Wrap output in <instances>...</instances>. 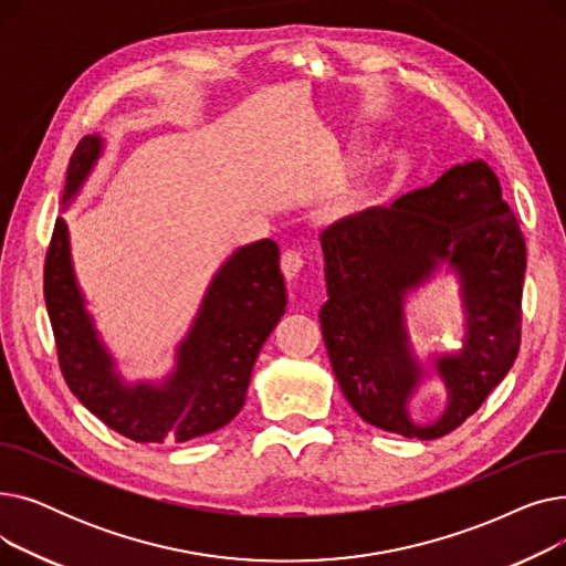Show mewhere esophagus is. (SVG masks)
I'll return each mask as SVG.
<instances>
[{"mask_svg":"<svg viewBox=\"0 0 566 566\" xmlns=\"http://www.w3.org/2000/svg\"><path fill=\"white\" fill-rule=\"evenodd\" d=\"M303 265H305V259L301 256V252L289 250V252L282 254V273L286 277V282H293L295 277H298L301 271H303Z\"/></svg>","mask_w":566,"mask_h":566,"instance_id":"1","label":"esophagus"}]
</instances>
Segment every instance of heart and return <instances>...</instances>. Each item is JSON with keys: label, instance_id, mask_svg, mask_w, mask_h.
I'll list each match as a JSON object with an SVG mask.
<instances>
[{"label": "heart", "instance_id": "obj_1", "mask_svg": "<svg viewBox=\"0 0 566 566\" xmlns=\"http://www.w3.org/2000/svg\"><path fill=\"white\" fill-rule=\"evenodd\" d=\"M371 206V190L363 184L346 188L337 199V211L342 218H358Z\"/></svg>", "mask_w": 566, "mask_h": 566}]
</instances>
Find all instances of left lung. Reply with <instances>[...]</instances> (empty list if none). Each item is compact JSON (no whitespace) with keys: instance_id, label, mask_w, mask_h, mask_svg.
<instances>
[{"instance_id":"8db88e82","label":"left lung","mask_w":566,"mask_h":566,"mask_svg":"<svg viewBox=\"0 0 566 566\" xmlns=\"http://www.w3.org/2000/svg\"><path fill=\"white\" fill-rule=\"evenodd\" d=\"M328 301L318 312L335 378L360 418L382 431L431 440L478 410L512 369L521 344L525 241L484 160L450 167L388 208H369L321 233ZM458 282L459 349L420 354L407 298L438 276ZM438 384L446 406L418 421L411 399Z\"/></svg>"}]
</instances>
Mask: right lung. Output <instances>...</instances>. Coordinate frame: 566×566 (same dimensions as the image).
Returning a JSON list of instances; mask_svg holds the SVG:
<instances>
[{
	"mask_svg": "<svg viewBox=\"0 0 566 566\" xmlns=\"http://www.w3.org/2000/svg\"><path fill=\"white\" fill-rule=\"evenodd\" d=\"M105 151L101 135L84 137L66 169L69 211ZM45 305L59 365L71 392L116 433L135 442H186L229 424L245 403L256 355L286 312L280 248L271 238L235 248L208 282L174 367L160 378H126L103 342L77 282L71 233L54 224L45 256Z\"/></svg>",
	"mask_w": 566,
	"mask_h": 566,
	"instance_id": "add662e5",
	"label": "right lung"
}]
</instances>
